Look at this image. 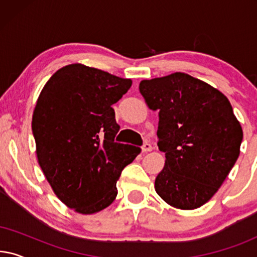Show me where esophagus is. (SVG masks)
Wrapping results in <instances>:
<instances>
[{
  "label": "esophagus",
  "mask_w": 257,
  "mask_h": 257,
  "mask_svg": "<svg viewBox=\"0 0 257 257\" xmlns=\"http://www.w3.org/2000/svg\"><path fill=\"white\" fill-rule=\"evenodd\" d=\"M152 145H151V144H149V143H146V144H144V146L142 147V152L143 153H147V152H151V151H152Z\"/></svg>",
  "instance_id": "obj_1"
}]
</instances>
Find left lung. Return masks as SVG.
<instances>
[{"label":"left lung","mask_w":257,"mask_h":257,"mask_svg":"<svg viewBox=\"0 0 257 257\" xmlns=\"http://www.w3.org/2000/svg\"><path fill=\"white\" fill-rule=\"evenodd\" d=\"M139 91L159 111L158 147L165 166L154 188L168 205L195 209L208 202L240 156L243 132L228 98L184 72L144 79Z\"/></svg>","instance_id":"left-lung-1"}]
</instances>
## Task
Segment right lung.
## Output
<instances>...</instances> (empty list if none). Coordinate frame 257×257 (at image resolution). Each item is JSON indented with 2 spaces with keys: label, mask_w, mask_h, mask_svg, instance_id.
Wrapping results in <instances>:
<instances>
[{
  "label": "right lung",
  "mask_w": 257,
  "mask_h": 257,
  "mask_svg": "<svg viewBox=\"0 0 257 257\" xmlns=\"http://www.w3.org/2000/svg\"><path fill=\"white\" fill-rule=\"evenodd\" d=\"M132 80L84 64L63 66L42 89L31 128L38 164L56 196L79 214H94L117 196V180L139 147L119 144L112 105Z\"/></svg>",
  "instance_id": "obj_1"
}]
</instances>
